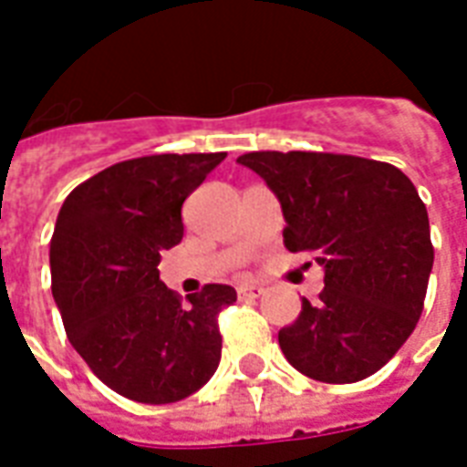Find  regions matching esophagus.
<instances>
[{
    "label": "esophagus",
    "mask_w": 467,
    "mask_h": 467,
    "mask_svg": "<svg viewBox=\"0 0 467 467\" xmlns=\"http://www.w3.org/2000/svg\"><path fill=\"white\" fill-rule=\"evenodd\" d=\"M265 294V286H259V284H240L237 286V296L242 301H252V298H259Z\"/></svg>",
    "instance_id": "obj_1"
}]
</instances>
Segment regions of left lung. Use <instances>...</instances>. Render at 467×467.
<instances>
[{
  "label": "left lung",
  "instance_id": "8db88e82",
  "mask_svg": "<svg viewBox=\"0 0 467 467\" xmlns=\"http://www.w3.org/2000/svg\"><path fill=\"white\" fill-rule=\"evenodd\" d=\"M237 163L265 178L286 220L284 244L323 266L320 301H301L279 330L301 375L328 384L375 375L407 343L433 266L429 213L397 166L316 151H252Z\"/></svg>",
  "mask_w": 467,
  "mask_h": 467
}]
</instances>
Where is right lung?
<instances>
[{"instance_id": "1", "label": "right lung", "mask_w": 467, "mask_h": 467, "mask_svg": "<svg viewBox=\"0 0 467 467\" xmlns=\"http://www.w3.org/2000/svg\"><path fill=\"white\" fill-rule=\"evenodd\" d=\"M223 159L220 151L115 163L80 183L58 213L51 291L67 340L127 400H186L220 365L218 313L237 291L208 284L181 304L156 266L183 237V201Z\"/></svg>"}]
</instances>
